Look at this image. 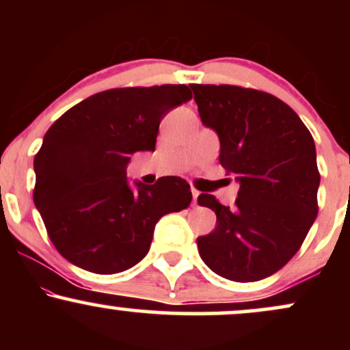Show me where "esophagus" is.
<instances>
[{
	"label": "esophagus",
	"instance_id": "obj_1",
	"mask_svg": "<svg viewBox=\"0 0 350 350\" xmlns=\"http://www.w3.org/2000/svg\"><path fill=\"white\" fill-rule=\"evenodd\" d=\"M199 194H200L199 191H196V189H192V204H194V206H198V198H199Z\"/></svg>",
	"mask_w": 350,
	"mask_h": 350
}]
</instances>
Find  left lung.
<instances>
[{"label":"left lung","instance_id":"obj_1","mask_svg":"<svg viewBox=\"0 0 350 350\" xmlns=\"http://www.w3.org/2000/svg\"><path fill=\"white\" fill-rule=\"evenodd\" d=\"M204 126L220 142V164L240 184L234 207L200 194L215 228L199 237L204 263L222 278L248 283L271 276L299 250L317 215L314 139L291 107L237 85H189Z\"/></svg>","mask_w":350,"mask_h":350}]
</instances>
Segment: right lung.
Instances as JSON below:
<instances>
[{"mask_svg":"<svg viewBox=\"0 0 350 350\" xmlns=\"http://www.w3.org/2000/svg\"><path fill=\"white\" fill-rule=\"evenodd\" d=\"M191 98L187 85L111 88L47 130L34 156V204L64 258L98 275L128 270L146 256L158 220L191 204L178 176L135 189L126 178L131 154L154 151L161 120Z\"/></svg>","mask_w":350,"mask_h":350,"instance_id":"1","label":"right lung"}]
</instances>
